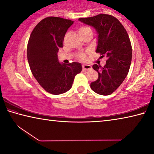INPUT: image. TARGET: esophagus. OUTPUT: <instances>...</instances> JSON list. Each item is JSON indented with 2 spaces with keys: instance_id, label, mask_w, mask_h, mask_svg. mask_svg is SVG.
<instances>
[{
  "instance_id": "34e87169",
  "label": "esophagus",
  "mask_w": 154,
  "mask_h": 154,
  "mask_svg": "<svg viewBox=\"0 0 154 154\" xmlns=\"http://www.w3.org/2000/svg\"><path fill=\"white\" fill-rule=\"evenodd\" d=\"M82 69L83 71H89V70L92 69V66L90 64H83Z\"/></svg>"
}]
</instances>
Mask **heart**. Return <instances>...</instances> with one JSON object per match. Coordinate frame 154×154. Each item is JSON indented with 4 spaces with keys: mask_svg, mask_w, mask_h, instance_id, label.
Instances as JSON below:
<instances>
[{
    "mask_svg": "<svg viewBox=\"0 0 154 154\" xmlns=\"http://www.w3.org/2000/svg\"><path fill=\"white\" fill-rule=\"evenodd\" d=\"M88 30H91V29H90V28H88V27H85V26L82 27L79 30V32H85V31ZM78 57H79V58H80V59H84L85 56H84V54H83L80 53V54H79V55H78Z\"/></svg>",
    "mask_w": 154,
    "mask_h": 154,
    "instance_id": "b5f03b06",
    "label": "heart"
}]
</instances>
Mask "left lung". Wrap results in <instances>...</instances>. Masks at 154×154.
Listing matches in <instances>:
<instances>
[{
	"label": "left lung",
	"instance_id": "1",
	"mask_svg": "<svg viewBox=\"0 0 154 154\" xmlns=\"http://www.w3.org/2000/svg\"><path fill=\"white\" fill-rule=\"evenodd\" d=\"M79 21L96 30L98 35L96 52L107 58L103 67L98 64L92 66L98 77L91 83V89L100 95L111 94L128 73L132 55L129 36L123 25L111 15L99 14L79 18Z\"/></svg>",
	"mask_w": 154,
	"mask_h": 154
}]
</instances>
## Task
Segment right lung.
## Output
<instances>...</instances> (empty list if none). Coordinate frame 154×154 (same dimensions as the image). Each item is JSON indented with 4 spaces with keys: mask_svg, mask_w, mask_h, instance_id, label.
Here are the masks:
<instances>
[{
    "mask_svg": "<svg viewBox=\"0 0 154 154\" xmlns=\"http://www.w3.org/2000/svg\"><path fill=\"white\" fill-rule=\"evenodd\" d=\"M73 21L48 17L36 26L30 36L27 58L31 72L44 90L61 94L71 89L82 66L79 62L60 63L58 52L63 47L65 34Z\"/></svg>",
    "mask_w": 154,
    "mask_h": 154,
    "instance_id": "right-lung-1",
    "label": "right lung"
}]
</instances>
